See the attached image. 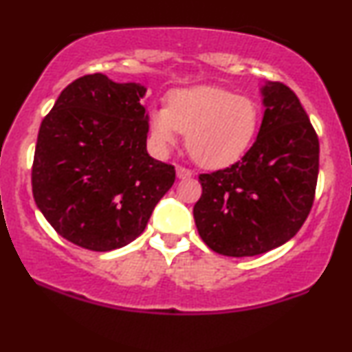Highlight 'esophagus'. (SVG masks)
I'll return each instance as SVG.
<instances>
[{
  "instance_id": "esophagus-1",
  "label": "esophagus",
  "mask_w": 352,
  "mask_h": 352,
  "mask_svg": "<svg viewBox=\"0 0 352 352\" xmlns=\"http://www.w3.org/2000/svg\"><path fill=\"white\" fill-rule=\"evenodd\" d=\"M177 177H179V179H188V177H192V170L179 165V167H177Z\"/></svg>"
}]
</instances>
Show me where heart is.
Wrapping results in <instances>:
<instances>
[{"label": "heart", "instance_id": "obj_1", "mask_svg": "<svg viewBox=\"0 0 352 352\" xmlns=\"http://www.w3.org/2000/svg\"><path fill=\"white\" fill-rule=\"evenodd\" d=\"M151 134L159 151H168L187 134V151L201 167L236 162L252 145L260 125V106L248 96L221 87L175 91L167 107L151 111Z\"/></svg>", "mask_w": 352, "mask_h": 352}]
</instances>
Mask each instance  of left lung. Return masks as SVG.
<instances>
[{
    "mask_svg": "<svg viewBox=\"0 0 352 352\" xmlns=\"http://www.w3.org/2000/svg\"><path fill=\"white\" fill-rule=\"evenodd\" d=\"M265 116L250 151L220 170L200 173L197 230L213 252L254 256L296 235L316 192L319 140L300 99L283 82L263 87Z\"/></svg>",
    "mask_w": 352,
    "mask_h": 352,
    "instance_id": "8db88e82",
    "label": "left lung"
}]
</instances>
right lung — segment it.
I'll return each mask as SVG.
<instances>
[{
    "label": "right lung",
    "mask_w": 352,
    "mask_h": 352,
    "mask_svg": "<svg viewBox=\"0 0 352 352\" xmlns=\"http://www.w3.org/2000/svg\"><path fill=\"white\" fill-rule=\"evenodd\" d=\"M145 87L87 74L60 92L36 144L33 197L71 243L111 252L134 241L175 182L147 153Z\"/></svg>",
    "instance_id": "obj_1"
}]
</instances>
